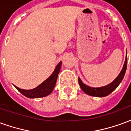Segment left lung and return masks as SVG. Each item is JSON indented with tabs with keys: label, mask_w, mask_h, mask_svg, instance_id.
Here are the masks:
<instances>
[{
	"label": "left lung",
	"mask_w": 131,
	"mask_h": 131,
	"mask_svg": "<svg viewBox=\"0 0 131 131\" xmlns=\"http://www.w3.org/2000/svg\"><path fill=\"white\" fill-rule=\"evenodd\" d=\"M127 67V52H126V57L125 60L124 67L121 69V72L119 73L118 77L116 78L112 82L104 86H102L100 88H93L91 86L85 85V83L82 82V81L81 80L80 78H79V83L81 88L82 89V91L86 93L88 95L94 97H102L107 96L108 95H110L112 92L115 90L117 88L118 85L121 83L122 80L124 79V75L126 71Z\"/></svg>",
	"instance_id": "1"
}]
</instances>
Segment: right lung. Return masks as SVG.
Masks as SVG:
<instances>
[{
    "mask_svg": "<svg viewBox=\"0 0 131 131\" xmlns=\"http://www.w3.org/2000/svg\"><path fill=\"white\" fill-rule=\"evenodd\" d=\"M61 66H62V62H60L56 66L52 74L46 81H44L42 83L38 85L36 88L31 90H24L18 88L15 85V87L23 95L29 98H40V97L47 96L51 93L54 89L55 83L57 81V76L60 73Z\"/></svg>",
    "mask_w": 131,
    "mask_h": 131,
    "instance_id": "obj_1",
    "label": "right lung"
}]
</instances>
